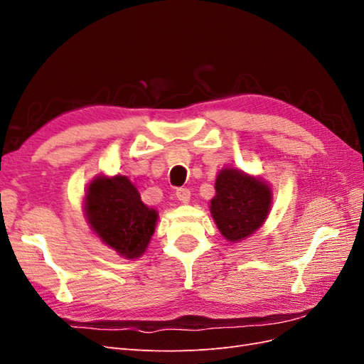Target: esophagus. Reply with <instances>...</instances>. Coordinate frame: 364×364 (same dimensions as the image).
<instances>
[{
	"label": "esophagus",
	"instance_id": "esophagus-1",
	"mask_svg": "<svg viewBox=\"0 0 364 364\" xmlns=\"http://www.w3.org/2000/svg\"><path fill=\"white\" fill-rule=\"evenodd\" d=\"M176 197H178V200L182 203H188L191 199V193L188 188H178L176 190Z\"/></svg>",
	"mask_w": 364,
	"mask_h": 364
}]
</instances>
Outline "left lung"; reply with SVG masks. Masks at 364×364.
<instances>
[{
	"label": "left lung",
	"mask_w": 364,
	"mask_h": 364,
	"mask_svg": "<svg viewBox=\"0 0 364 364\" xmlns=\"http://www.w3.org/2000/svg\"><path fill=\"white\" fill-rule=\"evenodd\" d=\"M272 190L258 179L235 168H223L215 179L211 200L214 222L228 241H241L258 230L270 213Z\"/></svg>",
	"instance_id": "obj_1"
}]
</instances>
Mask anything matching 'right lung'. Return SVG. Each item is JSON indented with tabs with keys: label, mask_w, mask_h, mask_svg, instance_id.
I'll use <instances>...</instances> for the list:
<instances>
[{
	"label": "right lung",
	"mask_w": 364,
	"mask_h": 364,
	"mask_svg": "<svg viewBox=\"0 0 364 364\" xmlns=\"http://www.w3.org/2000/svg\"><path fill=\"white\" fill-rule=\"evenodd\" d=\"M85 214L105 245L127 259L139 258L155 232L158 213L141 202L126 176H97L85 197Z\"/></svg>",
	"instance_id": "add662e5"
}]
</instances>
